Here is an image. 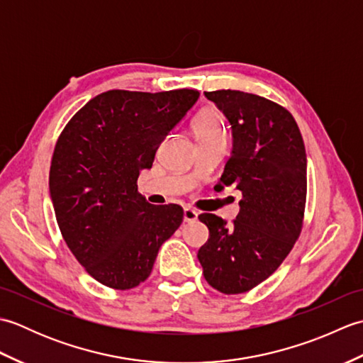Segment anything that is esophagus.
<instances>
[{
	"label": "esophagus",
	"instance_id": "34e87169",
	"mask_svg": "<svg viewBox=\"0 0 363 363\" xmlns=\"http://www.w3.org/2000/svg\"><path fill=\"white\" fill-rule=\"evenodd\" d=\"M196 220H198V212L195 209H191V207H186V209H184V221L194 223Z\"/></svg>",
	"mask_w": 363,
	"mask_h": 363
}]
</instances>
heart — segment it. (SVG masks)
<instances>
[{"label":"heart","instance_id":"1","mask_svg":"<svg viewBox=\"0 0 363 363\" xmlns=\"http://www.w3.org/2000/svg\"><path fill=\"white\" fill-rule=\"evenodd\" d=\"M191 129L196 142L215 140V138L226 137L225 123L221 115L215 109H206L196 115V118L191 123Z\"/></svg>","mask_w":363,"mask_h":363}]
</instances>
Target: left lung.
Instances as JSON below:
<instances>
[{
  "label": "left lung",
  "mask_w": 363,
  "mask_h": 363,
  "mask_svg": "<svg viewBox=\"0 0 363 363\" xmlns=\"http://www.w3.org/2000/svg\"><path fill=\"white\" fill-rule=\"evenodd\" d=\"M204 95L233 128L234 148L220 189L234 186L242 201L233 225L213 213L199 215L209 240L198 259L207 284L238 295L272 276L298 240L307 195L306 148L285 107L240 90Z\"/></svg>",
  "instance_id": "obj_1"
}]
</instances>
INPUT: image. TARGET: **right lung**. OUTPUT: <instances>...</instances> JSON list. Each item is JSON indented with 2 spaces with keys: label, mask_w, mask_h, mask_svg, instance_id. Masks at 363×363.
<instances>
[{
  "label": "right lung",
  "mask_w": 363,
  "mask_h": 363,
  "mask_svg": "<svg viewBox=\"0 0 363 363\" xmlns=\"http://www.w3.org/2000/svg\"><path fill=\"white\" fill-rule=\"evenodd\" d=\"M198 96L194 89L104 91L57 138L50 195L60 234L106 287L129 290L148 279L162 243L181 226L182 207L148 204L137 179Z\"/></svg>",
  "instance_id": "1"
}]
</instances>
